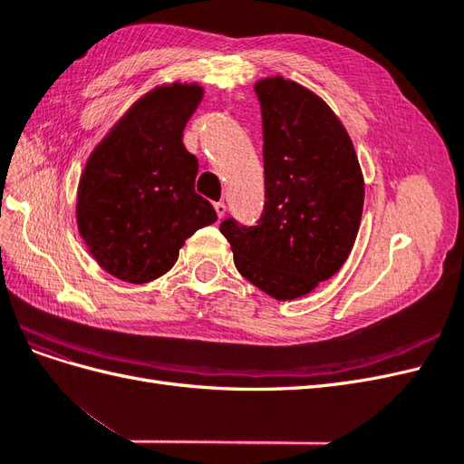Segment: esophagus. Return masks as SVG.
I'll use <instances>...</instances> for the list:
<instances>
[{
  "label": "esophagus",
  "instance_id": "1",
  "mask_svg": "<svg viewBox=\"0 0 464 464\" xmlns=\"http://www.w3.org/2000/svg\"><path fill=\"white\" fill-rule=\"evenodd\" d=\"M215 210H217L218 218H222L224 215H227V203H224V201H218V203H215Z\"/></svg>",
  "mask_w": 464,
  "mask_h": 464
}]
</instances>
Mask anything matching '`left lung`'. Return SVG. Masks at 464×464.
Segmentation results:
<instances>
[{"mask_svg": "<svg viewBox=\"0 0 464 464\" xmlns=\"http://www.w3.org/2000/svg\"><path fill=\"white\" fill-rule=\"evenodd\" d=\"M263 116L265 208L256 227L220 224L234 265L275 300H296L331 278L354 247L363 176L331 106L285 77L256 82Z\"/></svg>", "mask_w": 464, "mask_h": 464, "instance_id": "left-lung-1", "label": "left lung"}]
</instances>
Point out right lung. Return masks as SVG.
I'll use <instances>...</instances> for the list:
<instances>
[{"label":"right lung","instance_id":"add662e5","mask_svg":"<svg viewBox=\"0 0 464 464\" xmlns=\"http://www.w3.org/2000/svg\"><path fill=\"white\" fill-rule=\"evenodd\" d=\"M205 89L164 82L145 92L94 147L77 188V228L89 254L123 283L145 285L178 261L189 236L217 220L195 193L199 162L184 130Z\"/></svg>","mask_w":464,"mask_h":464}]
</instances>
